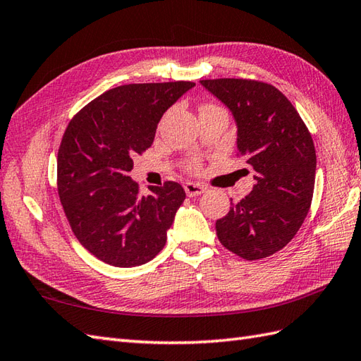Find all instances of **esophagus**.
I'll return each instance as SVG.
<instances>
[{"mask_svg":"<svg viewBox=\"0 0 361 361\" xmlns=\"http://www.w3.org/2000/svg\"><path fill=\"white\" fill-rule=\"evenodd\" d=\"M184 190H186L188 197H198L203 194L206 188L201 186V184H197V183H186L184 184Z\"/></svg>","mask_w":361,"mask_h":361,"instance_id":"obj_1","label":"esophagus"}]
</instances>
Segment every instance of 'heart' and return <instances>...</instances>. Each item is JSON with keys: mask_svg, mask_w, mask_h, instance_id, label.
<instances>
[{"mask_svg": "<svg viewBox=\"0 0 361 361\" xmlns=\"http://www.w3.org/2000/svg\"><path fill=\"white\" fill-rule=\"evenodd\" d=\"M189 169H190V171H197V169H198V163H197V161L192 163V164H190V167H189Z\"/></svg>", "mask_w": 361, "mask_h": 361, "instance_id": "obj_1", "label": "heart"}]
</instances>
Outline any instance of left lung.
<instances>
[{"label":"left lung","mask_w":361,"mask_h":361,"mask_svg":"<svg viewBox=\"0 0 361 361\" xmlns=\"http://www.w3.org/2000/svg\"><path fill=\"white\" fill-rule=\"evenodd\" d=\"M200 82L232 112L238 155L252 167L255 180L252 192L216 220V235L241 258H266L295 237L311 207L317 169L312 137L289 99L267 82Z\"/></svg>","instance_id":"obj_1"}]
</instances>
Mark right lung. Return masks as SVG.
Wrapping results in <instances>:
<instances>
[{
	"label": "right lung",
	"instance_id": "1",
	"mask_svg": "<svg viewBox=\"0 0 361 361\" xmlns=\"http://www.w3.org/2000/svg\"><path fill=\"white\" fill-rule=\"evenodd\" d=\"M194 86H118L82 107L67 126L58 149V195L75 237L102 262L141 266L164 247L184 189L166 181L141 197L129 172L132 158L152 146L163 114Z\"/></svg>",
	"mask_w": 361,
	"mask_h": 361
}]
</instances>
